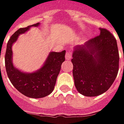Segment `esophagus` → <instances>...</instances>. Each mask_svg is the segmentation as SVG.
<instances>
[{"label":"esophagus","mask_w":124,"mask_h":124,"mask_svg":"<svg viewBox=\"0 0 124 124\" xmlns=\"http://www.w3.org/2000/svg\"><path fill=\"white\" fill-rule=\"evenodd\" d=\"M72 52H71L70 50H68V51H67L66 54V59L67 60H70L71 59V58H72Z\"/></svg>","instance_id":"esophagus-1"}]
</instances>
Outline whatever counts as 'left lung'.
<instances>
[{"mask_svg": "<svg viewBox=\"0 0 124 124\" xmlns=\"http://www.w3.org/2000/svg\"><path fill=\"white\" fill-rule=\"evenodd\" d=\"M100 34L74 48V85L80 94L95 97L110 88L119 70V51L116 39L105 28Z\"/></svg>", "mask_w": 124, "mask_h": 124, "instance_id": "1", "label": "left lung"}]
</instances>
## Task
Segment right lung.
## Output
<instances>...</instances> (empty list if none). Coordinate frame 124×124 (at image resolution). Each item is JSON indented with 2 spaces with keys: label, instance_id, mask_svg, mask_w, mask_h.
Masks as SVG:
<instances>
[{
  "label": "right lung",
  "instance_id": "right-lung-1",
  "mask_svg": "<svg viewBox=\"0 0 124 124\" xmlns=\"http://www.w3.org/2000/svg\"><path fill=\"white\" fill-rule=\"evenodd\" d=\"M39 24L20 28L13 33L8 41L5 58L6 71L13 85L23 95L35 99L44 97L53 91L61 65L65 61L66 53L65 50L61 52H50L43 67L33 73H24L15 68L12 63V45L19 34L27 31L32 26L38 27Z\"/></svg>",
  "mask_w": 124,
  "mask_h": 124
}]
</instances>
